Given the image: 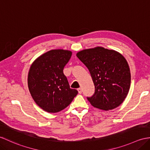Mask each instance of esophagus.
<instances>
[{"instance_id":"1","label":"esophagus","mask_w":150,"mask_h":150,"mask_svg":"<svg viewBox=\"0 0 150 150\" xmlns=\"http://www.w3.org/2000/svg\"><path fill=\"white\" fill-rule=\"evenodd\" d=\"M77 90H78V91H79V94H81V93H82V88H78Z\"/></svg>"}]
</instances>
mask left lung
<instances>
[{
  "label": "left lung",
  "instance_id": "8db88e82",
  "mask_svg": "<svg viewBox=\"0 0 150 150\" xmlns=\"http://www.w3.org/2000/svg\"><path fill=\"white\" fill-rule=\"evenodd\" d=\"M76 56L88 68L95 85V93L87 97L91 105L105 110L120 105L131 82L125 58L119 52L100 47L80 51Z\"/></svg>",
  "mask_w": 150,
  "mask_h": 150
}]
</instances>
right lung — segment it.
<instances>
[{"label": "right lung", "mask_w": 150, "mask_h": 150, "mask_svg": "<svg viewBox=\"0 0 150 150\" xmlns=\"http://www.w3.org/2000/svg\"><path fill=\"white\" fill-rule=\"evenodd\" d=\"M71 52L52 50L40 55L31 64L28 74V87L37 105L48 112L63 110L78 93L71 89L63 69Z\"/></svg>", "instance_id": "right-lung-1"}]
</instances>
